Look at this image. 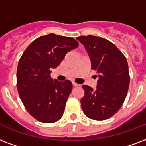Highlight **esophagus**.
<instances>
[{
	"label": "esophagus",
	"mask_w": 146,
	"mask_h": 146,
	"mask_svg": "<svg viewBox=\"0 0 146 146\" xmlns=\"http://www.w3.org/2000/svg\"><path fill=\"white\" fill-rule=\"evenodd\" d=\"M72 84H73V86H74V87H78V86L80 85V84L75 83V82H74V81H72Z\"/></svg>",
	"instance_id": "esophagus-1"
}]
</instances>
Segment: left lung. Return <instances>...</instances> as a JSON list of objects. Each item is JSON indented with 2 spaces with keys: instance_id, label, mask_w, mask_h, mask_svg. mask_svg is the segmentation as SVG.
Here are the masks:
<instances>
[{
  "instance_id": "1",
  "label": "left lung",
  "mask_w": 146,
  "mask_h": 146,
  "mask_svg": "<svg viewBox=\"0 0 146 146\" xmlns=\"http://www.w3.org/2000/svg\"><path fill=\"white\" fill-rule=\"evenodd\" d=\"M83 44L98 78L97 89L83 85L81 108L88 118L104 120L122 107L129 85L128 63L123 54L107 39L88 35L76 38Z\"/></svg>"
}]
</instances>
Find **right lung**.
Listing matches in <instances>:
<instances>
[{
    "instance_id": "obj_1",
    "label": "right lung",
    "mask_w": 146,
    "mask_h": 146,
    "mask_svg": "<svg viewBox=\"0 0 146 146\" xmlns=\"http://www.w3.org/2000/svg\"><path fill=\"white\" fill-rule=\"evenodd\" d=\"M78 45L72 37L50 33L35 39L23 53L17 71V91L25 108L38 121L52 123L62 118L72 84L53 80L51 69Z\"/></svg>"
}]
</instances>
